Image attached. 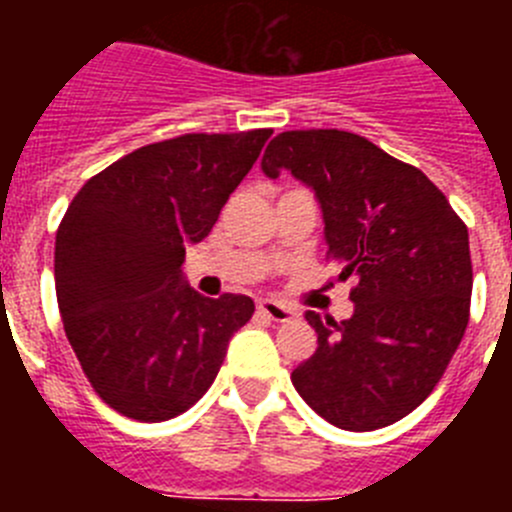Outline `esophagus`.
Segmentation results:
<instances>
[{
  "instance_id": "34e87169",
  "label": "esophagus",
  "mask_w": 512,
  "mask_h": 512,
  "mask_svg": "<svg viewBox=\"0 0 512 512\" xmlns=\"http://www.w3.org/2000/svg\"><path fill=\"white\" fill-rule=\"evenodd\" d=\"M259 310L264 312L266 318L274 320V323H287V320L295 318V310L287 305H282V302H277V300H261Z\"/></svg>"
}]
</instances>
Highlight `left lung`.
<instances>
[{"instance_id": "8db88e82", "label": "left lung", "mask_w": 512, "mask_h": 512, "mask_svg": "<svg viewBox=\"0 0 512 512\" xmlns=\"http://www.w3.org/2000/svg\"><path fill=\"white\" fill-rule=\"evenodd\" d=\"M261 169H284L315 192L328 259L356 277L354 315L336 323L307 310L318 351L292 384L343 431H377L431 395L469 323V233L420 169L346 130H287Z\"/></svg>"}]
</instances>
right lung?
<instances>
[{"mask_svg": "<svg viewBox=\"0 0 512 512\" xmlns=\"http://www.w3.org/2000/svg\"><path fill=\"white\" fill-rule=\"evenodd\" d=\"M271 130L187 133L122 156L79 189L56 233V297L81 369L112 410L158 423L200 400L246 295L202 297L184 282L189 243L256 164Z\"/></svg>", "mask_w": 512, "mask_h": 512, "instance_id": "obj_1", "label": "right lung"}]
</instances>
